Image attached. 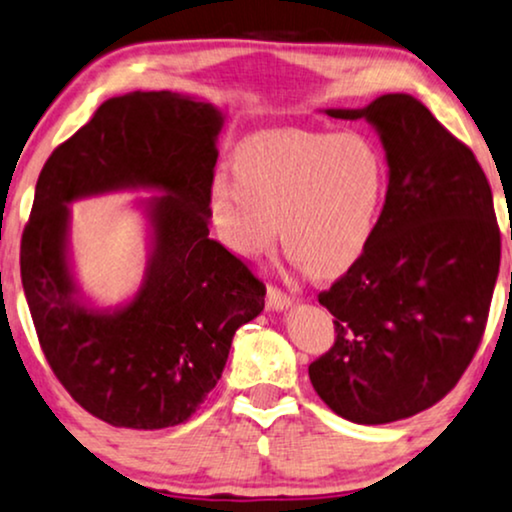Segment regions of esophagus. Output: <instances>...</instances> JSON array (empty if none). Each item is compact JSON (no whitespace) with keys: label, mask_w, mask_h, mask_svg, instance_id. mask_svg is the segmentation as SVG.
Here are the masks:
<instances>
[{"label":"esophagus","mask_w":512,"mask_h":512,"mask_svg":"<svg viewBox=\"0 0 512 512\" xmlns=\"http://www.w3.org/2000/svg\"><path fill=\"white\" fill-rule=\"evenodd\" d=\"M266 304L270 311H287V308L292 306V296H287L282 289H277V287H268Z\"/></svg>","instance_id":"esophagus-1"}]
</instances>
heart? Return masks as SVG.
I'll return each mask as SVG.
<instances>
[{
	"label": "heart",
	"mask_w": 512,
	"mask_h": 512,
	"mask_svg": "<svg viewBox=\"0 0 512 512\" xmlns=\"http://www.w3.org/2000/svg\"><path fill=\"white\" fill-rule=\"evenodd\" d=\"M232 168L235 178L218 173L211 180L208 218L239 258H261L280 232L287 254L308 273L334 277L349 270L375 237L387 170L368 137L263 132L237 149Z\"/></svg>",
	"instance_id": "b5f03b06"
}]
</instances>
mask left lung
<instances>
[{"mask_svg": "<svg viewBox=\"0 0 512 512\" xmlns=\"http://www.w3.org/2000/svg\"><path fill=\"white\" fill-rule=\"evenodd\" d=\"M325 113L375 128L389 185L368 249L318 296L337 339L308 377L337 415L384 425L444 399L482 342L501 263L494 197L475 154L410 94Z\"/></svg>", "mask_w": 512, "mask_h": 512, "instance_id": "1", "label": "left lung"}]
</instances>
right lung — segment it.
Listing matches in <instances>:
<instances>
[{
    "instance_id": "1",
    "label": "right lung",
    "mask_w": 512,
    "mask_h": 512,
    "mask_svg": "<svg viewBox=\"0 0 512 512\" xmlns=\"http://www.w3.org/2000/svg\"><path fill=\"white\" fill-rule=\"evenodd\" d=\"M225 113L178 92L106 99L54 149L21 242V280L54 375L113 427L163 430L192 418L216 387L235 332L266 306V287L208 237V187ZM156 191L143 285L118 307H94L72 270L73 200Z\"/></svg>"
}]
</instances>
